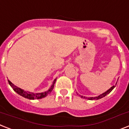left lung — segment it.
Listing matches in <instances>:
<instances>
[{"mask_svg": "<svg viewBox=\"0 0 129 129\" xmlns=\"http://www.w3.org/2000/svg\"><path fill=\"white\" fill-rule=\"evenodd\" d=\"M117 83H116L115 85H117ZM115 85H113V86H112L111 87L110 89H109L107 91L104 92V93H103L102 94H101V95H99V96H97V97H85V96H83V95H79V94L77 93V95H79L80 97H81V98H84V99H89V100H98V99H101V98H103V97H104L105 96H106L107 95H108L109 93H110L111 92V91L115 87Z\"/></svg>", "mask_w": 129, "mask_h": 129, "instance_id": "left-lung-1", "label": "left lung"}]
</instances>
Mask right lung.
<instances>
[{
    "mask_svg": "<svg viewBox=\"0 0 129 129\" xmlns=\"http://www.w3.org/2000/svg\"><path fill=\"white\" fill-rule=\"evenodd\" d=\"M8 81V83L10 85V86L12 87V88L13 89V90L15 92H16L18 95L22 96L24 98H26L28 99H32V100H34V99H42V98H44V97H46L48 94H50L51 93L53 89H54V84H55V81H56V79H55L52 83V85H51V87H50V89L46 91L42 92V93H32V92L28 91H25V90L22 89L20 88V87H18L17 86H16L12 83V82L9 80Z\"/></svg>",
    "mask_w": 129,
    "mask_h": 129,
    "instance_id": "right-lung-1",
    "label": "right lung"
}]
</instances>
